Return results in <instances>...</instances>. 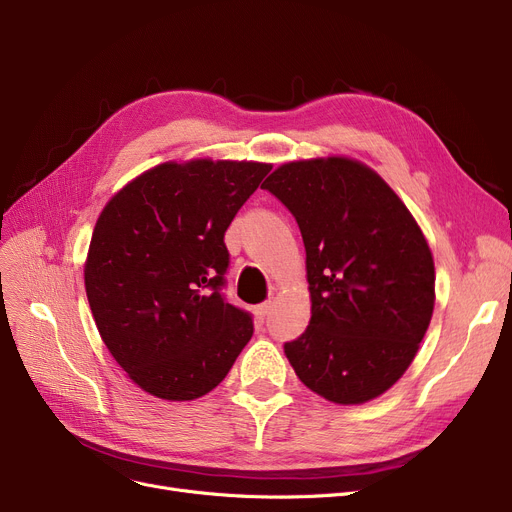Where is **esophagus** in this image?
Listing matches in <instances>:
<instances>
[{
	"mask_svg": "<svg viewBox=\"0 0 512 512\" xmlns=\"http://www.w3.org/2000/svg\"><path fill=\"white\" fill-rule=\"evenodd\" d=\"M270 309H272V301H265V303L257 305V307H255V315H257V319H259V321H263V319H265V315L270 313Z\"/></svg>",
	"mask_w": 512,
	"mask_h": 512,
	"instance_id": "1",
	"label": "esophagus"
}]
</instances>
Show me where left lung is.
Here are the masks:
<instances>
[{
  "label": "left lung",
  "mask_w": 512,
  "mask_h": 512,
  "mask_svg": "<svg viewBox=\"0 0 512 512\" xmlns=\"http://www.w3.org/2000/svg\"><path fill=\"white\" fill-rule=\"evenodd\" d=\"M299 224L307 330L284 344L299 380L338 405L384 394L417 355L434 311V259L392 188L359 161H292L263 182Z\"/></svg>",
  "instance_id": "obj_1"
}]
</instances>
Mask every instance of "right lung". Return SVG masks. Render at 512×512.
Returning a JSON list of instances; mask_svg holds the SVG:
<instances>
[{"mask_svg":"<svg viewBox=\"0 0 512 512\" xmlns=\"http://www.w3.org/2000/svg\"><path fill=\"white\" fill-rule=\"evenodd\" d=\"M272 166L161 164L105 205L85 265L87 299L112 357L145 392L193 400L218 386L253 336L222 288L224 234Z\"/></svg>","mask_w":512,"mask_h":512,"instance_id":"1","label":"right lung"}]
</instances>
